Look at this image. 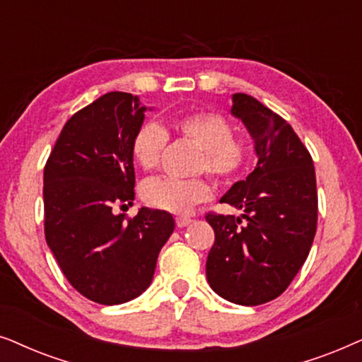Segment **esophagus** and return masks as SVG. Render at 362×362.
Wrapping results in <instances>:
<instances>
[{
    "label": "esophagus",
    "instance_id": "34e87169",
    "mask_svg": "<svg viewBox=\"0 0 362 362\" xmlns=\"http://www.w3.org/2000/svg\"><path fill=\"white\" fill-rule=\"evenodd\" d=\"M175 223H177L178 228H184V226L192 223V218H189V216H177Z\"/></svg>",
    "mask_w": 362,
    "mask_h": 362
}]
</instances>
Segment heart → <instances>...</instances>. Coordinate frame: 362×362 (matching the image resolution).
Segmentation results:
<instances>
[{"mask_svg":"<svg viewBox=\"0 0 362 362\" xmlns=\"http://www.w3.org/2000/svg\"><path fill=\"white\" fill-rule=\"evenodd\" d=\"M168 132L199 147L195 172H206L220 184L237 180L252 156L248 144L233 136V125L228 119L218 112L204 110L177 115L168 129H162L156 122L139 125L132 139V156L144 170H156L160 165ZM210 195L209 182L202 177L190 180L158 177L147 180L142 187L144 202L168 214H187L195 205L209 200Z\"/></svg>","mask_w":362,"mask_h":362,"instance_id":"b5f03b06","label":"heart"}]
</instances>
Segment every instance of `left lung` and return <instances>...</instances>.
I'll return each mask as SVG.
<instances>
[{"label": "left lung", "instance_id": "obj_1", "mask_svg": "<svg viewBox=\"0 0 362 362\" xmlns=\"http://www.w3.org/2000/svg\"><path fill=\"white\" fill-rule=\"evenodd\" d=\"M231 114L255 141L258 163L220 202L243 218L206 214L215 243L206 258L211 290L235 305L258 306L281 295L306 262L317 223L313 158L285 119L252 95L233 94Z\"/></svg>", "mask_w": 362, "mask_h": 362}]
</instances>
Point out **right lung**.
<instances>
[{
    "label": "right lung",
    "instance_id": "obj_1",
    "mask_svg": "<svg viewBox=\"0 0 362 362\" xmlns=\"http://www.w3.org/2000/svg\"><path fill=\"white\" fill-rule=\"evenodd\" d=\"M146 110L137 95H100L67 120L45 167L47 247L72 288L99 305L142 295L175 228L163 210L114 214L136 195L132 139Z\"/></svg>",
    "mask_w": 362,
    "mask_h": 362
}]
</instances>
